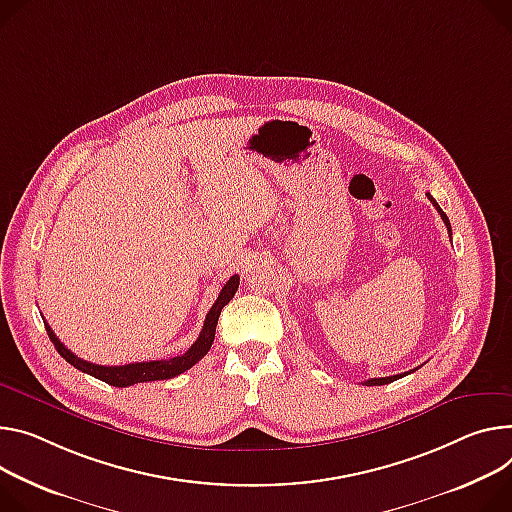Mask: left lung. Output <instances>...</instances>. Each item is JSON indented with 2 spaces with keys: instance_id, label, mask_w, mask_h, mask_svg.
<instances>
[{
  "instance_id": "8db88e82",
  "label": "left lung",
  "mask_w": 512,
  "mask_h": 512,
  "mask_svg": "<svg viewBox=\"0 0 512 512\" xmlns=\"http://www.w3.org/2000/svg\"><path fill=\"white\" fill-rule=\"evenodd\" d=\"M429 196V200L433 202V206L437 208V212L441 214V218H443V222H445V226H447V230L451 232V224H449V218H447V214L439 208V204L435 202V198L431 196V194H427ZM400 378H404V374H398V376H390V378H371V380H367V382H363L365 386H384V384H390V382H394V380H400Z\"/></svg>"
}]
</instances>
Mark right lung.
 Wrapping results in <instances>:
<instances>
[{"label": "right lung", "instance_id": "add662e5", "mask_svg": "<svg viewBox=\"0 0 512 512\" xmlns=\"http://www.w3.org/2000/svg\"><path fill=\"white\" fill-rule=\"evenodd\" d=\"M239 290V275H232L230 280L224 284V288L220 290L216 302L212 304L210 312L206 314L204 327L200 337L196 339V343L185 351L183 355L171 357V359H157V361H138V363H126V365H98V363H89L81 357H77L73 351H69L59 337L53 333V329L46 324L44 320V329L49 333L55 349L61 353V357L65 361H69L73 367H77L83 374L94 376L110 386L116 388H126V386H134L141 382H155V380H169L175 378L179 374H183L185 369H190L192 365H196L212 347L214 343V335H216V324H218V316L222 312V308L232 300L235 292Z\"/></svg>", "mask_w": 512, "mask_h": 512}]
</instances>
